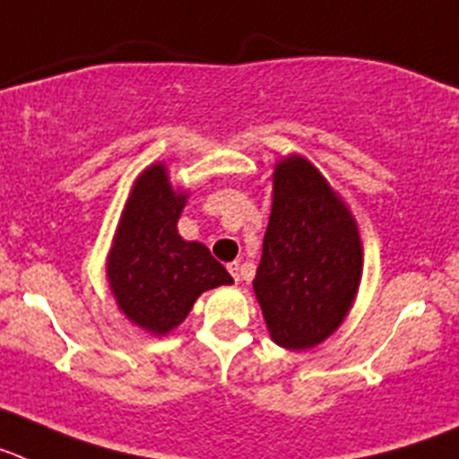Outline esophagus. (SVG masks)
<instances>
[{"label": "esophagus", "instance_id": "1", "mask_svg": "<svg viewBox=\"0 0 459 459\" xmlns=\"http://www.w3.org/2000/svg\"><path fill=\"white\" fill-rule=\"evenodd\" d=\"M240 270H242V265L238 261L229 263V273H230V277L235 279V281H240Z\"/></svg>", "mask_w": 459, "mask_h": 459}]
</instances>
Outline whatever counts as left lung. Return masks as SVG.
<instances>
[{"instance_id": "left-lung-1", "label": "left lung", "mask_w": 459, "mask_h": 459, "mask_svg": "<svg viewBox=\"0 0 459 459\" xmlns=\"http://www.w3.org/2000/svg\"><path fill=\"white\" fill-rule=\"evenodd\" d=\"M362 249L344 203L312 163L274 169V198L254 290L270 334L284 349H309L344 321L360 284Z\"/></svg>"}]
</instances>
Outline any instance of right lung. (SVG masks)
<instances>
[{
    "instance_id": "right-lung-1",
    "label": "right lung",
    "mask_w": 459,
    "mask_h": 459,
    "mask_svg": "<svg viewBox=\"0 0 459 459\" xmlns=\"http://www.w3.org/2000/svg\"><path fill=\"white\" fill-rule=\"evenodd\" d=\"M185 201L169 185L161 163L150 166L131 189L108 256L119 309L154 334L180 325L203 290L233 281L205 245L180 238Z\"/></svg>"
}]
</instances>
